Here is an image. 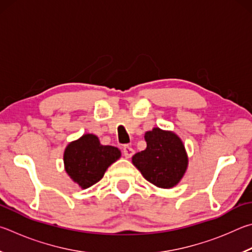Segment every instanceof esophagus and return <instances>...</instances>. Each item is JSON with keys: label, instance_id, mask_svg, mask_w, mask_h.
<instances>
[{"label": "esophagus", "instance_id": "esophagus-1", "mask_svg": "<svg viewBox=\"0 0 252 252\" xmlns=\"http://www.w3.org/2000/svg\"><path fill=\"white\" fill-rule=\"evenodd\" d=\"M123 154H125V157L126 158H131L132 155L134 154V150L131 148V146H129V145H125L123 146Z\"/></svg>", "mask_w": 252, "mask_h": 252}]
</instances>
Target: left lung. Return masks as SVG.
Returning <instances> with one entry per match:
<instances>
[{
  "label": "left lung",
  "mask_w": 252,
  "mask_h": 252,
  "mask_svg": "<svg viewBox=\"0 0 252 252\" xmlns=\"http://www.w3.org/2000/svg\"><path fill=\"white\" fill-rule=\"evenodd\" d=\"M144 139L146 149L134 154L132 163L155 186H175L184 175L189 162L183 142L173 132L158 127L146 132Z\"/></svg>",
  "instance_id": "left-lung-1"
}]
</instances>
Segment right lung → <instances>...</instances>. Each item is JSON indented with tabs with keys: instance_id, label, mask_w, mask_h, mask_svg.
Segmentation results:
<instances>
[{
	"instance_id": "obj_1",
	"label": "right lung",
	"mask_w": 252,
	"mask_h": 252,
	"mask_svg": "<svg viewBox=\"0 0 252 252\" xmlns=\"http://www.w3.org/2000/svg\"><path fill=\"white\" fill-rule=\"evenodd\" d=\"M120 155L119 149L101 145L95 135L85 134L66 148L63 154L65 170L81 189H88L101 180L107 168Z\"/></svg>"
}]
</instances>
